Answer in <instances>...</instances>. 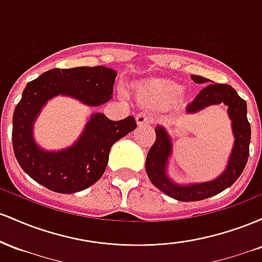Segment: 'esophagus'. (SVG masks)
Listing matches in <instances>:
<instances>
[{"instance_id":"esophagus-1","label":"esophagus","mask_w":262,"mask_h":262,"mask_svg":"<svg viewBox=\"0 0 262 262\" xmlns=\"http://www.w3.org/2000/svg\"><path fill=\"white\" fill-rule=\"evenodd\" d=\"M135 119H137L138 125H145V124H150L151 123V118H150L149 114L140 112L135 116Z\"/></svg>"}]
</instances>
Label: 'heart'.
<instances>
[{"instance_id":"1","label":"heart","mask_w":262,"mask_h":262,"mask_svg":"<svg viewBox=\"0 0 262 262\" xmlns=\"http://www.w3.org/2000/svg\"><path fill=\"white\" fill-rule=\"evenodd\" d=\"M181 86L167 81L155 80L141 86L139 96L144 100L154 102V103H170L176 101L181 96Z\"/></svg>"}]
</instances>
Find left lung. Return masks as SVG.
<instances>
[{"label": "left lung", "instance_id": "obj_1", "mask_svg": "<svg viewBox=\"0 0 262 262\" xmlns=\"http://www.w3.org/2000/svg\"><path fill=\"white\" fill-rule=\"evenodd\" d=\"M191 79L196 83H207L208 79L198 75H192ZM224 103L228 106V116L231 121V129L234 135V146L228 160V165L223 172L212 181L201 183L179 185L169 179L166 173L167 161L172 152V141L164 127L158 125L155 129L156 139L146 156L145 169L149 180L155 187L166 193L167 196L182 202L206 200V198L221 193L225 188L230 187L239 179L245 169L249 158L251 128L248 121L246 102L237 95L230 85L210 83L196 96L187 106L188 113H194L212 104Z\"/></svg>", "mask_w": 262, "mask_h": 262}]
</instances>
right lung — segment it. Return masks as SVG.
I'll return each instance as SVG.
<instances>
[{
  "label": "right lung",
  "instance_id": "right-lung-1",
  "mask_svg": "<svg viewBox=\"0 0 262 262\" xmlns=\"http://www.w3.org/2000/svg\"><path fill=\"white\" fill-rule=\"evenodd\" d=\"M117 73L106 66L52 69L27 83L13 113L12 141L18 164L34 181L59 193H75L97 182L117 140L137 128L134 117L122 121L93 113L74 145L48 151L33 138V125L48 101L70 96L87 106H101L112 98Z\"/></svg>",
  "mask_w": 262,
  "mask_h": 262
}]
</instances>
